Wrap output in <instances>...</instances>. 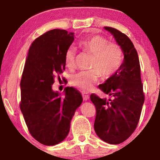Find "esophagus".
<instances>
[{"label": "esophagus", "mask_w": 160, "mask_h": 160, "mask_svg": "<svg viewBox=\"0 0 160 160\" xmlns=\"http://www.w3.org/2000/svg\"><path fill=\"white\" fill-rule=\"evenodd\" d=\"M82 97H83V99L85 100V101H87V100L89 99V98H90V96H89V94L87 92H82Z\"/></svg>", "instance_id": "1"}]
</instances>
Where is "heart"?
Wrapping results in <instances>:
<instances>
[{
	"mask_svg": "<svg viewBox=\"0 0 160 160\" xmlns=\"http://www.w3.org/2000/svg\"><path fill=\"white\" fill-rule=\"evenodd\" d=\"M80 48L92 56L89 71L72 75L70 78L72 85L87 90L98 81L99 77L107 79L112 77L120 68L123 63V53L120 46L100 35H94L78 42ZM65 65L72 68L75 63V51L70 47L64 55Z\"/></svg>",
	"mask_w": 160,
	"mask_h": 160,
	"instance_id": "1",
	"label": "heart"
}]
</instances>
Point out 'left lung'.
Returning a JSON list of instances; mask_svg holds the SVG:
<instances>
[{
    "label": "left lung",
    "mask_w": 160,
    "mask_h": 160,
    "mask_svg": "<svg viewBox=\"0 0 160 160\" xmlns=\"http://www.w3.org/2000/svg\"><path fill=\"white\" fill-rule=\"evenodd\" d=\"M115 38L124 54L122 65L115 74L99 85L111 98L101 99L92 94L96 107L94 128L103 141L119 144L131 136L136 128L145 101L140 77L138 55L131 39L118 29L104 27Z\"/></svg>",
    "instance_id": "8db88e82"
}]
</instances>
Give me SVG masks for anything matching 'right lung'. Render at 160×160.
<instances>
[{
    "mask_svg": "<svg viewBox=\"0 0 160 160\" xmlns=\"http://www.w3.org/2000/svg\"><path fill=\"white\" fill-rule=\"evenodd\" d=\"M74 33L55 29L32 42L22 75L20 108L29 132L38 142L54 145L66 138L81 93L65 88L64 97L53 92L54 78L65 70L64 55L74 41Z\"/></svg>",
    "mask_w": 160,
    "mask_h": 160,
    "instance_id": "1",
    "label": "right lung"
}]
</instances>
